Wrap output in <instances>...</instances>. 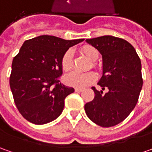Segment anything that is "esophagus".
Instances as JSON below:
<instances>
[{
  "label": "esophagus",
  "mask_w": 152,
  "mask_h": 152,
  "mask_svg": "<svg viewBox=\"0 0 152 152\" xmlns=\"http://www.w3.org/2000/svg\"><path fill=\"white\" fill-rule=\"evenodd\" d=\"M84 89H82V88H75V91L76 92H81V91H83Z\"/></svg>",
  "instance_id": "obj_1"
}]
</instances>
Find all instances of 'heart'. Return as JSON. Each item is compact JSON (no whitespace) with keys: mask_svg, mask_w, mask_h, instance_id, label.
<instances>
[{"mask_svg":"<svg viewBox=\"0 0 152 152\" xmlns=\"http://www.w3.org/2000/svg\"><path fill=\"white\" fill-rule=\"evenodd\" d=\"M82 51L87 56L91 61H96L99 57L98 50L91 45H86L82 48ZM61 67L64 71H69L73 67V50H67L61 57ZM96 79V73L93 72H86V73H79L77 71H73L68 73L65 77V81L68 85L74 87H85L92 82H94Z\"/></svg>","mask_w":152,"mask_h":152,"instance_id":"b5f03b06","label":"heart"}]
</instances>
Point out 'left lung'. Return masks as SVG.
<instances>
[{
    "instance_id": "obj_1",
    "label": "left lung",
    "mask_w": 152,
    "mask_h": 152,
    "mask_svg": "<svg viewBox=\"0 0 152 152\" xmlns=\"http://www.w3.org/2000/svg\"><path fill=\"white\" fill-rule=\"evenodd\" d=\"M102 56V76L95 87V98L85 105L88 118L102 127L117 125L135 107L142 89L141 61L125 39L105 35L86 39ZM105 88L108 92L103 94Z\"/></svg>"
}]
</instances>
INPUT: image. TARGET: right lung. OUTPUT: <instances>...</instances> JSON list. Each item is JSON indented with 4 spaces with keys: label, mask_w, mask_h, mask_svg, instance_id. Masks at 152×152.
<instances>
[{
    "label": "right lung",
    "mask_w": 152,
    "mask_h": 152,
    "mask_svg": "<svg viewBox=\"0 0 152 152\" xmlns=\"http://www.w3.org/2000/svg\"><path fill=\"white\" fill-rule=\"evenodd\" d=\"M84 39L67 40L40 35L26 40L12 64L10 87L22 116L34 124L56 119L64 108L65 98L74 92L57 78L62 73L61 57Z\"/></svg>",
    "instance_id": "right-lung-1"
}]
</instances>
